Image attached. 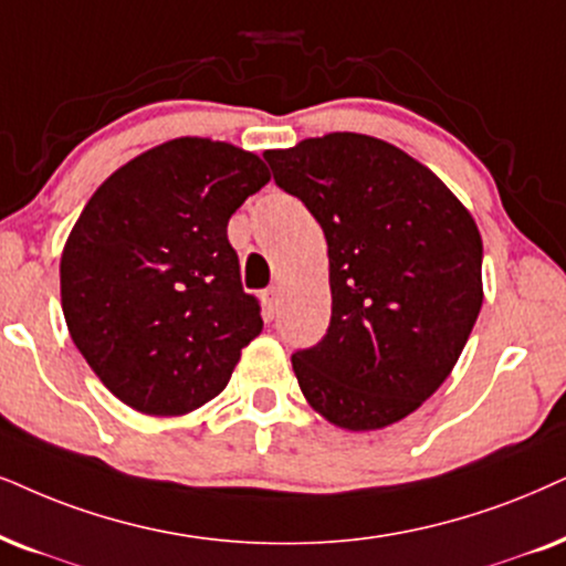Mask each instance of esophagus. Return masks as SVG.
I'll use <instances>...</instances> for the list:
<instances>
[{
	"instance_id": "esophagus-1",
	"label": "esophagus",
	"mask_w": 566,
	"mask_h": 566,
	"mask_svg": "<svg viewBox=\"0 0 566 566\" xmlns=\"http://www.w3.org/2000/svg\"><path fill=\"white\" fill-rule=\"evenodd\" d=\"M263 311H266L269 318L276 316L279 311V287H269L263 292Z\"/></svg>"
}]
</instances>
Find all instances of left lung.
Wrapping results in <instances>:
<instances>
[{"label":"left lung","mask_w":566,"mask_h":566,"mask_svg":"<svg viewBox=\"0 0 566 566\" xmlns=\"http://www.w3.org/2000/svg\"><path fill=\"white\" fill-rule=\"evenodd\" d=\"M263 159L328 245L332 321L292 355L300 389L347 431L397 423L447 381L481 313L473 217L431 169L370 135L328 133Z\"/></svg>","instance_id":"left-lung-1"}]
</instances>
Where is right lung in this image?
Instances as JSON below:
<instances>
[{"mask_svg":"<svg viewBox=\"0 0 566 566\" xmlns=\"http://www.w3.org/2000/svg\"><path fill=\"white\" fill-rule=\"evenodd\" d=\"M271 180L232 143L177 138L119 167L62 250L70 336L114 397L185 415L224 389L261 334L227 221Z\"/></svg>","mask_w":566,"mask_h":566,"instance_id":"add662e5","label":"right lung"}]
</instances>
